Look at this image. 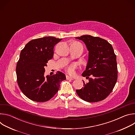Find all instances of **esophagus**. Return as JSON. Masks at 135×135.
Here are the masks:
<instances>
[{
    "mask_svg": "<svg viewBox=\"0 0 135 135\" xmlns=\"http://www.w3.org/2000/svg\"><path fill=\"white\" fill-rule=\"evenodd\" d=\"M66 79L68 80H74V78H71V77L69 76H66Z\"/></svg>",
    "mask_w": 135,
    "mask_h": 135,
    "instance_id": "obj_1",
    "label": "esophagus"
}]
</instances>
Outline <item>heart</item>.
Here are the masks:
<instances>
[{"instance_id":"obj_1","label":"heart","mask_w":135,"mask_h":135,"mask_svg":"<svg viewBox=\"0 0 135 135\" xmlns=\"http://www.w3.org/2000/svg\"><path fill=\"white\" fill-rule=\"evenodd\" d=\"M72 45H80V44L78 43V42H74L72 44ZM75 66L74 65H70L69 66H68L67 68V72L70 74H73L74 73V69H75Z\"/></svg>"}]
</instances>
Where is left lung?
I'll return each instance as SVG.
<instances>
[{"label": "left lung", "mask_w": 135, "mask_h": 135, "mask_svg": "<svg viewBox=\"0 0 135 135\" xmlns=\"http://www.w3.org/2000/svg\"><path fill=\"white\" fill-rule=\"evenodd\" d=\"M82 41L89 51L88 60L82 75L89 79L84 87L76 93L88 102H97L105 99L113 90L118 79L117 56L113 48L105 40L91 35L76 37ZM91 75V78L88 76Z\"/></svg>", "instance_id": "1"}]
</instances>
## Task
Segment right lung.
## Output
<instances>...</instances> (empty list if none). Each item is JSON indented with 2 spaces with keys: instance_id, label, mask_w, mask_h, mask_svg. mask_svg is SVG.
<instances>
[{
  "instance_id": "right-lung-1",
  "label": "right lung",
  "mask_w": 135,
  "mask_h": 135,
  "mask_svg": "<svg viewBox=\"0 0 135 135\" xmlns=\"http://www.w3.org/2000/svg\"><path fill=\"white\" fill-rule=\"evenodd\" d=\"M62 39L44 37L29 42L21 51L17 63V81L23 93L37 102L50 100L58 91L65 75L57 71L53 75L44 76L47 61L53 56V48Z\"/></svg>"
}]
</instances>
